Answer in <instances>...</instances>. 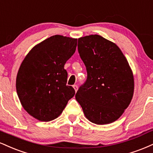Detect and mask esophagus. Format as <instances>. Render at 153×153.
<instances>
[{
	"label": "esophagus",
	"mask_w": 153,
	"mask_h": 153,
	"mask_svg": "<svg viewBox=\"0 0 153 153\" xmlns=\"http://www.w3.org/2000/svg\"><path fill=\"white\" fill-rule=\"evenodd\" d=\"M73 88H74L75 91L77 92V91H78V85H73Z\"/></svg>",
	"instance_id": "1"
}]
</instances>
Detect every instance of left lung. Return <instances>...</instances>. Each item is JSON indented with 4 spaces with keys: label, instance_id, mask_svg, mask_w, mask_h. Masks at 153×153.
I'll list each match as a JSON object with an SVG mask.
<instances>
[{
    "label": "left lung",
    "instance_id": "obj_1",
    "mask_svg": "<svg viewBox=\"0 0 153 153\" xmlns=\"http://www.w3.org/2000/svg\"><path fill=\"white\" fill-rule=\"evenodd\" d=\"M78 48L88 76L75 99L91 122H115L133 96L134 77L128 60L116 44L98 35L78 38Z\"/></svg>",
    "mask_w": 153,
    "mask_h": 153
}]
</instances>
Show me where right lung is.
<instances>
[{"label":"right lung","mask_w":153,"mask_h":153,"mask_svg":"<svg viewBox=\"0 0 153 153\" xmlns=\"http://www.w3.org/2000/svg\"><path fill=\"white\" fill-rule=\"evenodd\" d=\"M77 38L56 35L30 50L16 77V91L29 115L48 122L62 113L75 90L66 85V61L74 54Z\"/></svg>","instance_id":"1"}]
</instances>
